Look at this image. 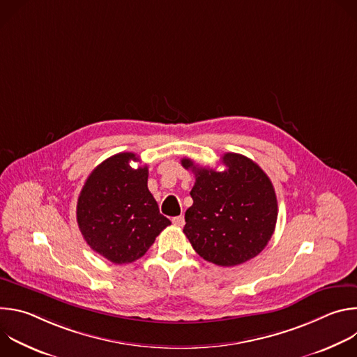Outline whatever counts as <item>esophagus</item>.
<instances>
[{
	"label": "esophagus",
	"instance_id": "obj_1",
	"mask_svg": "<svg viewBox=\"0 0 357 357\" xmlns=\"http://www.w3.org/2000/svg\"><path fill=\"white\" fill-rule=\"evenodd\" d=\"M172 223H174L175 226H178V227H182V226L185 225V218H183V216H176V218L172 219Z\"/></svg>",
	"mask_w": 357,
	"mask_h": 357
}]
</instances>
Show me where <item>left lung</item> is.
<instances>
[{"instance_id": "left-lung-1", "label": "left lung", "mask_w": 357, "mask_h": 357, "mask_svg": "<svg viewBox=\"0 0 357 357\" xmlns=\"http://www.w3.org/2000/svg\"><path fill=\"white\" fill-rule=\"evenodd\" d=\"M195 174L193 205L185 213L183 233L209 263L233 267L254 259L270 241L278 216L274 186L250 158L227 152L225 171L199 167L183 158Z\"/></svg>"}]
</instances>
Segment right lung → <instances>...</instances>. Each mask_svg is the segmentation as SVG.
<instances>
[{"label":"right lung","instance_id":"right-lung-1","mask_svg":"<svg viewBox=\"0 0 357 357\" xmlns=\"http://www.w3.org/2000/svg\"><path fill=\"white\" fill-rule=\"evenodd\" d=\"M132 152H120L97 165L77 199L76 218L91 250L114 264H128L148 251L171 225L148 190V167L132 168Z\"/></svg>","mask_w":357,"mask_h":357}]
</instances>
